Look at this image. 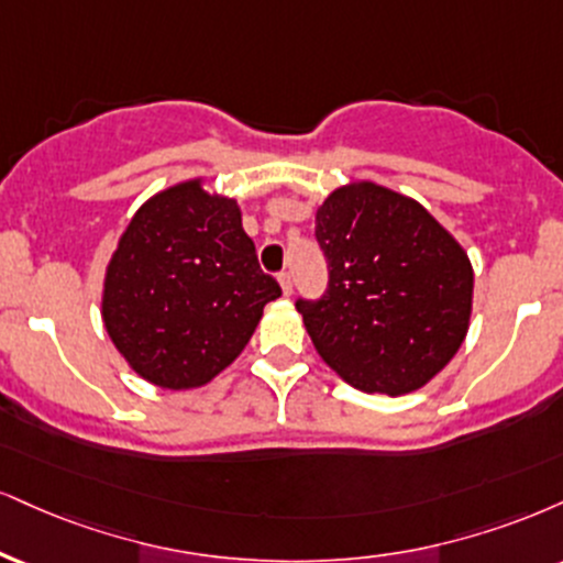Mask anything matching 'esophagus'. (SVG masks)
I'll return each instance as SVG.
<instances>
[{
    "mask_svg": "<svg viewBox=\"0 0 563 563\" xmlns=\"http://www.w3.org/2000/svg\"><path fill=\"white\" fill-rule=\"evenodd\" d=\"M277 283H280V288H283V294H290V290H294V280H290V273H280L277 275Z\"/></svg>",
    "mask_w": 563,
    "mask_h": 563,
    "instance_id": "obj_1",
    "label": "esophagus"
}]
</instances>
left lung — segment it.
Listing matches in <instances>:
<instances>
[{
  "mask_svg": "<svg viewBox=\"0 0 563 563\" xmlns=\"http://www.w3.org/2000/svg\"><path fill=\"white\" fill-rule=\"evenodd\" d=\"M314 239L328 290L296 309L320 356L364 393L422 388L470 328L475 275L464 249L422 205L375 183L330 194Z\"/></svg>",
  "mask_w": 563,
  "mask_h": 563,
  "instance_id": "obj_1",
  "label": "left lung"
}]
</instances>
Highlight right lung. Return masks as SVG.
Masks as SVG:
<instances>
[{"mask_svg":"<svg viewBox=\"0 0 563 563\" xmlns=\"http://www.w3.org/2000/svg\"><path fill=\"white\" fill-rule=\"evenodd\" d=\"M277 296L239 205L188 180L133 214L107 267L101 317L144 380L183 390L220 375Z\"/></svg>","mask_w":563,"mask_h":563,"instance_id":"add662e5","label":"right lung"}]
</instances>
